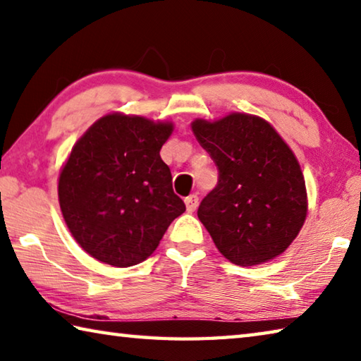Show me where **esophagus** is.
<instances>
[{
	"instance_id": "esophagus-1",
	"label": "esophagus",
	"mask_w": 361,
	"mask_h": 361,
	"mask_svg": "<svg viewBox=\"0 0 361 361\" xmlns=\"http://www.w3.org/2000/svg\"><path fill=\"white\" fill-rule=\"evenodd\" d=\"M185 203H186V208H188L189 213H192V211H195L197 204H199V197H197L195 194L189 195V197H186V199H185Z\"/></svg>"
}]
</instances>
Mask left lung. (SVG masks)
<instances>
[{
	"instance_id": "obj_1",
	"label": "left lung",
	"mask_w": 361,
	"mask_h": 361,
	"mask_svg": "<svg viewBox=\"0 0 361 361\" xmlns=\"http://www.w3.org/2000/svg\"><path fill=\"white\" fill-rule=\"evenodd\" d=\"M192 131L217 167V185L197 216L222 255L255 266L283 253L307 217L300 166L266 120L230 114L195 120Z\"/></svg>"
}]
</instances>
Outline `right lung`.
Instances as JSON below:
<instances>
[{
	"label": "right lung",
	"mask_w": 361,
	"mask_h": 361,
	"mask_svg": "<svg viewBox=\"0 0 361 361\" xmlns=\"http://www.w3.org/2000/svg\"><path fill=\"white\" fill-rule=\"evenodd\" d=\"M172 130V123L109 114L70 153L58 186L63 221L76 243L102 263H142L186 211L159 157Z\"/></svg>",
	"instance_id": "1"
}]
</instances>
